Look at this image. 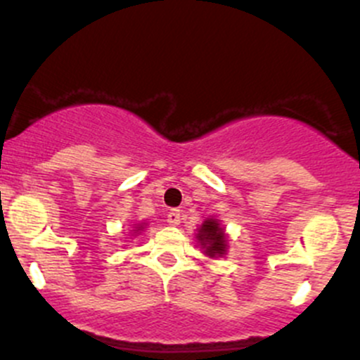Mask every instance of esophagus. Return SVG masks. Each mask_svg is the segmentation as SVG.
<instances>
[{
	"label": "esophagus",
	"mask_w": 360,
	"mask_h": 360,
	"mask_svg": "<svg viewBox=\"0 0 360 360\" xmlns=\"http://www.w3.org/2000/svg\"><path fill=\"white\" fill-rule=\"evenodd\" d=\"M167 223L172 224V226H177L181 223V210L172 209L169 214H167Z\"/></svg>",
	"instance_id": "esophagus-1"
}]
</instances>
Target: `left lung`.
Returning <instances> with one entry per match:
<instances>
[{
	"label": "left lung",
	"instance_id": "left-lung-1",
	"mask_svg": "<svg viewBox=\"0 0 360 360\" xmlns=\"http://www.w3.org/2000/svg\"><path fill=\"white\" fill-rule=\"evenodd\" d=\"M197 240L200 242L203 252L209 257H221L226 254L228 238L223 226H221L217 219L207 217V219L203 221L202 226L198 228Z\"/></svg>",
	"mask_w": 360,
	"mask_h": 360
}]
</instances>
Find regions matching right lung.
<instances>
[{"label":"right lung","instance_id":"right-lung-1","mask_svg":"<svg viewBox=\"0 0 360 360\" xmlns=\"http://www.w3.org/2000/svg\"><path fill=\"white\" fill-rule=\"evenodd\" d=\"M143 228H144V224H143V223H141V224H137V226H136V230H134V233H137V231H141V230H143Z\"/></svg>","mask_w":360,"mask_h":360}]
</instances>
